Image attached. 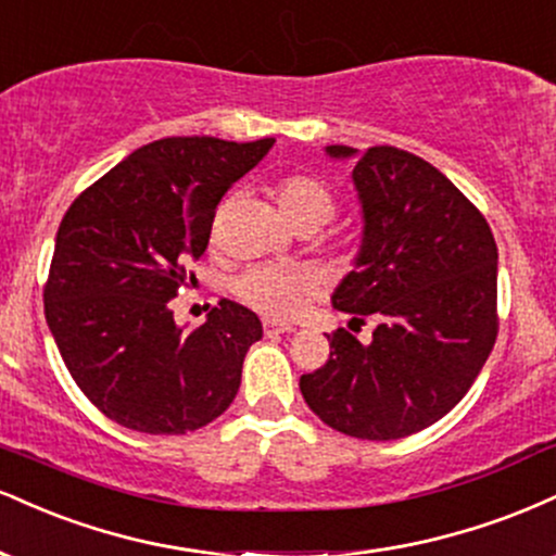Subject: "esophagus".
Instances as JSON below:
<instances>
[{
  "instance_id": "obj_1",
  "label": "esophagus",
  "mask_w": 556,
  "mask_h": 556,
  "mask_svg": "<svg viewBox=\"0 0 556 556\" xmlns=\"http://www.w3.org/2000/svg\"><path fill=\"white\" fill-rule=\"evenodd\" d=\"M263 330H265V336H286V332H293L291 325L273 323V319H265V323H263Z\"/></svg>"
}]
</instances>
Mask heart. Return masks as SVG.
<instances>
[{
    "mask_svg": "<svg viewBox=\"0 0 556 556\" xmlns=\"http://www.w3.org/2000/svg\"><path fill=\"white\" fill-rule=\"evenodd\" d=\"M276 202L286 220L296 215H317L319 220H328L332 215V198L328 189L317 185L306 176H286L276 187ZM312 280L302 270H289V267L260 265L250 267L233 280V293L252 309L265 317H293L302 309L306 293H309Z\"/></svg>",
    "mask_w": 556,
    "mask_h": 556,
    "instance_id": "obj_1",
    "label": "heart"
}]
</instances>
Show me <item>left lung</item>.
<instances>
[{
    "label": "left lung",
    "mask_w": 556,
    "mask_h": 556,
    "mask_svg": "<svg viewBox=\"0 0 556 556\" xmlns=\"http://www.w3.org/2000/svg\"><path fill=\"white\" fill-rule=\"evenodd\" d=\"M362 241L330 302L371 315L369 343L328 336L330 358L299 388L315 414L356 440H401L440 421L484 367L497 338V244L492 228L440 168L390 146L358 153Z\"/></svg>",
    "instance_id": "left-lung-1"
}]
</instances>
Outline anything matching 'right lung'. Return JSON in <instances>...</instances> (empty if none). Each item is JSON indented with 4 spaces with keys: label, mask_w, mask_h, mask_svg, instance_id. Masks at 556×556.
Listing matches in <instances>:
<instances>
[{
    "label": "right lung",
    "mask_w": 556,
    "mask_h": 556,
    "mask_svg": "<svg viewBox=\"0 0 556 556\" xmlns=\"http://www.w3.org/2000/svg\"><path fill=\"white\" fill-rule=\"evenodd\" d=\"M276 146L273 137H163L137 148L70 205L59 224L46 323L72 380L111 421L187 434L239 393L263 338L252 309L220 299L194 330L168 302L207 250L215 207Z\"/></svg>",
    "instance_id": "obj_1"
}]
</instances>
